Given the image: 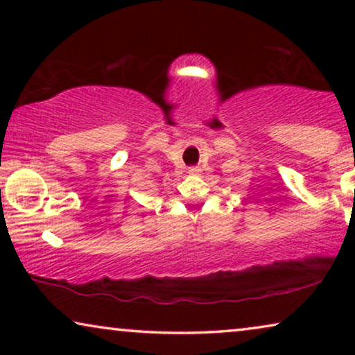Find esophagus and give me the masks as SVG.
<instances>
[{
	"instance_id": "esophagus-1",
	"label": "esophagus",
	"mask_w": 355,
	"mask_h": 355,
	"mask_svg": "<svg viewBox=\"0 0 355 355\" xmlns=\"http://www.w3.org/2000/svg\"><path fill=\"white\" fill-rule=\"evenodd\" d=\"M187 173L191 174V176H197V174L200 173V168H197V166H192V168H189V169H187Z\"/></svg>"
}]
</instances>
